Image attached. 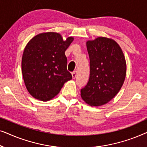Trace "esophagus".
<instances>
[{"instance_id":"obj_1","label":"esophagus","mask_w":147,"mask_h":147,"mask_svg":"<svg viewBox=\"0 0 147 147\" xmlns=\"http://www.w3.org/2000/svg\"><path fill=\"white\" fill-rule=\"evenodd\" d=\"M71 75H72V78H74V79H75L76 78V76H77V71H74L71 73Z\"/></svg>"}]
</instances>
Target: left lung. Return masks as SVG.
I'll return each instance as SVG.
<instances>
[{"label":"left lung","instance_id":"1","mask_svg":"<svg viewBox=\"0 0 147 147\" xmlns=\"http://www.w3.org/2000/svg\"><path fill=\"white\" fill-rule=\"evenodd\" d=\"M90 74L87 85L81 90L82 98L92 106L110 101L123 85L126 73L125 57L113 39L99 37L86 42Z\"/></svg>","mask_w":147,"mask_h":147}]
</instances>
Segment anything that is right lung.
I'll return each instance as SVG.
<instances>
[{"instance_id":"add662e5","label":"right lung","mask_w":147,"mask_h":147,"mask_svg":"<svg viewBox=\"0 0 147 147\" xmlns=\"http://www.w3.org/2000/svg\"><path fill=\"white\" fill-rule=\"evenodd\" d=\"M74 37L65 41L59 33H40L29 41L22 57V73L26 88L36 99L46 102L59 94L72 79L65 55Z\"/></svg>"}]
</instances>
